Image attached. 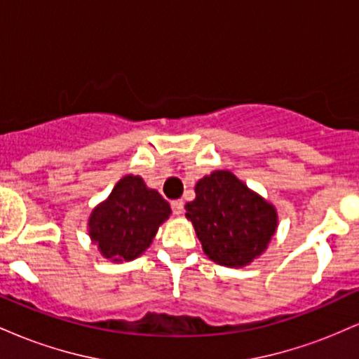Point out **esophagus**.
Here are the masks:
<instances>
[{
  "label": "esophagus",
  "instance_id": "34e87169",
  "mask_svg": "<svg viewBox=\"0 0 359 359\" xmlns=\"http://www.w3.org/2000/svg\"><path fill=\"white\" fill-rule=\"evenodd\" d=\"M182 211H184V201L182 199L172 201V212H174L175 216H180Z\"/></svg>",
  "mask_w": 359,
  "mask_h": 359
}]
</instances>
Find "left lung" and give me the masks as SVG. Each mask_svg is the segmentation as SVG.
Here are the masks:
<instances>
[{"label":"left lung","mask_w":359,"mask_h":359,"mask_svg":"<svg viewBox=\"0 0 359 359\" xmlns=\"http://www.w3.org/2000/svg\"><path fill=\"white\" fill-rule=\"evenodd\" d=\"M185 217L209 259L228 269H241L258 258L278 226L275 205L229 170L199 179L196 199L185 204Z\"/></svg>","instance_id":"8db88e82"}]
</instances>
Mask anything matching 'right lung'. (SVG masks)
I'll list each match as a JSON object with an SVG mask.
<instances>
[{
    "label": "right lung",
    "instance_id": "obj_1",
    "mask_svg": "<svg viewBox=\"0 0 359 359\" xmlns=\"http://www.w3.org/2000/svg\"><path fill=\"white\" fill-rule=\"evenodd\" d=\"M170 212V204L158 191L147 187L140 175L128 174L93 209L88 219L89 238L106 259L131 262L145 253Z\"/></svg>",
    "mask_w": 359,
    "mask_h": 359
}]
</instances>
